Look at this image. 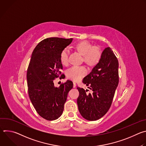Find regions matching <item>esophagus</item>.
Returning <instances> with one entry per match:
<instances>
[{
  "instance_id": "34e87169",
  "label": "esophagus",
  "mask_w": 146,
  "mask_h": 146,
  "mask_svg": "<svg viewBox=\"0 0 146 146\" xmlns=\"http://www.w3.org/2000/svg\"><path fill=\"white\" fill-rule=\"evenodd\" d=\"M76 87V82H73V88H75Z\"/></svg>"
}]
</instances>
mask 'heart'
Returning a JSON list of instances; mask_svg holds the SVG:
<instances>
[{
	"label": "heart",
	"instance_id": "b5f03b06",
	"mask_svg": "<svg viewBox=\"0 0 146 146\" xmlns=\"http://www.w3.org/2000/svg\"><path fill=\"white\" fill-rule=\"evenodd\" d=\"M74 50L82 56L83 61L88 66H96L100 60L102 51L98 47H93L92 44L87 41H82L76 44L74 47ZM69 51L67 48L62 51L60 54V61L62 65L67 66L69 62ZM87 74V70L83 66L73 67L66 72L68 78L78 81Z\"/></svg>",
	"mask_w": 146,
	"mask_h": 146
}]
</instances>
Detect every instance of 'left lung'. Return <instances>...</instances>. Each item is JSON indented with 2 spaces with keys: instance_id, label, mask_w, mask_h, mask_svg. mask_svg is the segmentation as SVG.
Here are the masks:
<instances>
[{
  "instance_id": "obj_1",
  "label": "left lung",
  "mask_w": 146,
  "mask_h": 146,
  "mask_svg": "<svg viewBox=\"0 0 146 146\" xmlns=\"http://www.w3.org/2000/svg\"><path fill=\"white\" fill-rule=\"evenodd\" d=\"M118 81V59L111 48L107 47L102 51L98 64L82 80L92 93L88 94L87 90L77 87V102L82 117L96 121L105 115L111 106Z\"/></svg>"
}]
</instances>
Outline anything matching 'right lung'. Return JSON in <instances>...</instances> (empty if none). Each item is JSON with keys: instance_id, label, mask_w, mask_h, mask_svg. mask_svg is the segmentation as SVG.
I'll return each mask as SVG.
<instances>
[{"instance_id": "add662e5", "label": "right lung", "mask_w": 146, "mask_h": 146, "mask_svg": "<svg viewBox=\"0 0 146 146\" xmlns=\"http://www.w3.org/2000/svg\"><path fill=\"white\" fill-rule=\"evenodd\" d=\"M72 40V38L59 37L44 39L36 46L31 56L27 74L29 98L37 113L48 121L62 115L68 92L73 88L70 80L59 87H55L53 81L63 69L60 52ZM64 76L61 75L62 78Z\"/></svg>"}]
</instances>
